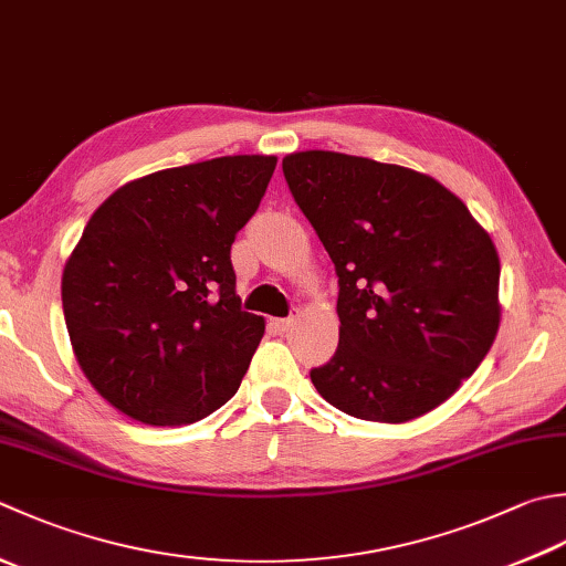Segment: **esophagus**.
Listing matches in <instances>:
<instances>
[{"mask_svg":"<svg viewBox=\"0 0 566 566\" xmlns=\"http://www.w3.org/2000/svg\"><path fill=\"white\" fill-rule=\"evenodd\" d=\"M272 326H274L276 331H282V334H284V331H290V328L294 326V316H286V318H274V321H272Z\"/></svg>","mask_w":566,"mask_h":566,"instance_id":"1","label":"esophagus"}]
</instances>
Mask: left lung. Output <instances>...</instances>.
Instances as JSON below:
<instances>
[{
	"instance_id": "obj_1",
	"label": "left lung",
	"mask_w": 566,
	"mask_h": 566,
	"mask_svg": "<svg viewBox=\"0 0 566 566\" xmlns=\"http://www.w3.org/2000/svg\"><path fill=\"white\" fill-rule=\"evenodd\" d=\"M282 171L338 276L336 356L308 373L318 395L392 424L449 400L501 324L489 232L439 181L405 166L298 151Z\"/></svg>"
}]
</instances>
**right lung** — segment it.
Here are the masks:
<instances>
[{"label": "right lung", "mask_w": 566, "mask_h": 566, "mask_svg": "<svg viewBox=\"0 0 566 566\" xmlns=\"http://www.w3.org/2000/svg\"><path fill=\"white\" fill-rule=\"evenodd\" d=\"M274 157H220L132 181L99 206L61 296L85 378L119 412L179 427L238 392L264 334L242 312L230 248Z\"/></svg>", "instance_id": "obj_1"}]
</instances>
